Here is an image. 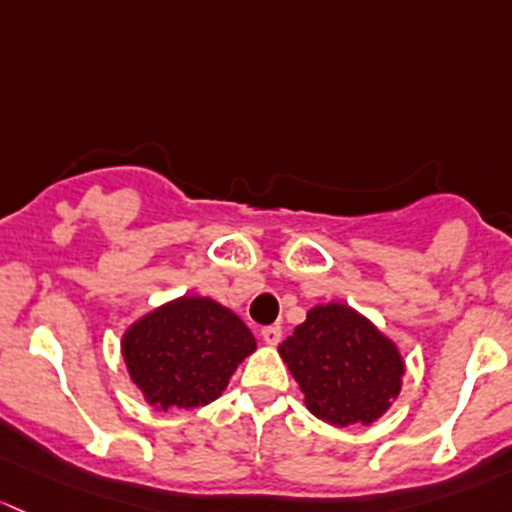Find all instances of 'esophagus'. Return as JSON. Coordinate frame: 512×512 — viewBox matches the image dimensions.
Wrapping results in <instances>:
<instances>
[{"label":"esophagus","instance_id":"1","mask_svg":"<svg viewBox=\"0 0 512 512\" xmlns=\"http://www.w3.org/2000/svg\"><path fill=\"white\" fill-rule=\"evenodd\" d=\"M281 325H268V328H263L261 330V337H263V342H266V345H278V342H281Z\"/></svg>","mask_w":512,"mask_h":512}]
</instances>
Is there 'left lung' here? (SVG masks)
Returning <instances> with one entry per match:
<instances>
[{
  "mask_svg": "<svg viewBox=\"0 0 512 512\" xmlns=\"http://www.w3.org/2000/svg\"><path fill=\"white\" fill-rule=\"evenodd\" d=\"M278 355L303 392L308 412L337 429L382 419L402 392V350L347 303H318Z\"/></svg>",
  "mask_w": 512,
  "mask_h": 512,
  "instance_id": "obj_1",
  "label": "left lung"
}]
</instances>
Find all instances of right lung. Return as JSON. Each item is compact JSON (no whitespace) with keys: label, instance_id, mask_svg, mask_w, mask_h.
<instances>
[{"label":"right lung","instance_id":"1","mask_svg":"<svg viewBox=\"0 0 512 512\" xmlns=\"http://www.w3.org/2000/svg\"><path fill=\"white\" fill-rule=\"evenodd\" d=\"M120 352L155 412H194L224 394L236 367L256 352V337L219 300L179 295L133 320Z\"/></svg>","mask_w":512,"mask_h":512}]
</instances>
